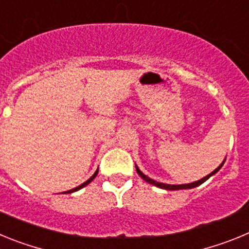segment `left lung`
I'll use <instances>...</instances> for the list:
<instances>
[{
    "label": "left lung",
    "instance_id": "1",
    "mask_svg": "<svg viewBox=\"0 0 249 249\" xmlns=\"http://www.w3.org/2000/svg\"><path fill=\"white\" fill-rule=\"evenodd\" d=\"M224 160H223V162H222L221 164H219L218 167H217V168L214 169V171H213L212 173H210V175L206 176V177H203V178H202V179H199V181H196V182H192V183H187V184H166V183H160V182H157V181H155V179H152V178L147 177V176L144 175V173L141 172L140 168H138L137 166H136V171H137V173H138V175H140V177L143 178L144 181L148 182V183H151V184H153V186H156V187H160V188H162V190H167V191L188 190V188H195V187L199 186V184H202V183H203V182H206L207 179H208V178L211 177V176L215 175V173L218 172L219 169H221V167L223 166Z\"/></svg>",
    "mask_w": 249,
    "mask_h": 249
}]
</instances>
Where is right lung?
I'll use <instances>...</instances> for the list:
<instances>
[{
  "instance_id": "add662e5",
  "label": "right lung",
  "mask_w": 249,
  "mask_h": 249,
  "mask_svg": "<svg viewBox=\"0 0 249 249\" xmlns=\"http://www.w3.org/2000/svg\"><path fill=\"white\" fill-rule=\"evenodd\" d=\"M97 173H98V169H97V171H96V172L93 173V176H92V177L89 178V179H87V181L85 182V183L80 184V186H78V187H76V188H73V190H70V191H67V192H63V193H72V192H76V191L81 190V188H83V187H86V186H87V184H89V182H92V181H93V179H94V177H96V176H97Z\"/></svg>"
}]
</instances>
